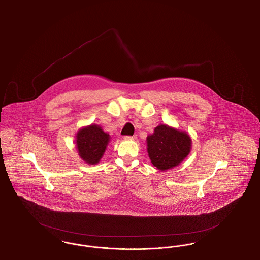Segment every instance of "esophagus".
<instances>
[{
	"label": "esophagus",
	"mask_w": 260,
	"mask_h": 260,
	"mask_svg": "<svg viewBox=\"0 0 260 260\" xmlns=\"http://www.w3.org/2000/svg\"><path fill=\"white\" fill-rule=\"evenodd\" d=\"M136 136H124V139H132V140H136Z\"/></svg>",
	"instance_id": "34e87169"
}]
</instances>
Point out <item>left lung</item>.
Returning <instances> with one entry per match:
<instances>
[{"instance_id":"8db88e82","label":"left lung","mask_w":260,"mask_h":260,"mask_svg":"<svg viewBox=\"0 0 260 260\" xmlns=\"http://www.w3.org/2000/svg\"><path fill=\"white\" fill-rule=\"evenodd\" d=\"M146 140L151 162L160 171L178 166L191 151L192 140L189 135L167 124L156 126Z\"/></svg>"}]
</instances>
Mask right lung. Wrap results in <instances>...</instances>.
<instances>
[{"mask_svg":"<svg viewBox=\"0 0 260 260\" xmlns=\"http://www.w3.org/2000/svg\"><path fill=\"white\" fill-rule=\"evenodd\" d=\"M110 141V136L98 124H90L81 128L76 136V147L79 156L89 165L101 160Z\"/></svg>","mask_w":260,"mask_h":260,"instance_id":"right-lung-1","label":"right lung"}]
</instances>
